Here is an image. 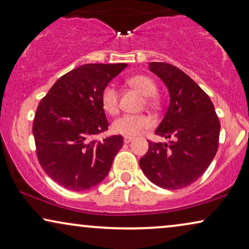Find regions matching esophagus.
Segmentation results:
<instances>
[{
	"label": "esophagus",
	"instance_id": "esophagus-1",
	"mask_svg": "<svg viewBox=\"0 0 249 249\" xmlns=\"http://www.w3.org/2000/svg\"><path fill=\"white\" fill-rule=\"evenodd\" d=\"M134 141V137H130V136H124V142L125 144H129V142Z\"/></svg>",
	"mask_w": 249,
	"mask_h": 249
}]
</instances>
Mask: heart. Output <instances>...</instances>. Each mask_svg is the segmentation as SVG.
I'll list each match as a JSON object with an SVG mask.
<instances>
[{
    "label": "heart",
    "instance_id": "1",
    "mask_svg": "<svg viewBox=\"0 0 249 249\" xmlns=\"http://www.w3.org/2000/svg\"><path fill=\"white\" fill-rule=\"evenodd\" d=\"M128 84L131 87L141 91L144 96L148 97L147 103L149 105H156L158 100L154 97L156 94V84L151 78L144 74L132 76L128 79ZM102 107L108 114H115L119 107L118 89L114 84H108L101 94ZM152 125V121L147 115L144 114H124L113 122V131L124 136H137L142 134L145 129Z\"/></svg>",
    "mask_w": 249,
    "mask_h": 249
}]
</instances>
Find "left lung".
Wrapping results in <instances>:
<instances>
[{"instance_id": "1", "label": "left lung", "mask_w": 249, "mask_h": 249, "mask_svg": "<svg viewBox=\"0 0 249 249\" xmlns=\"http://www.w3.org/2000/svg\"><path fill=\"white\" fill-rule=\"evenodd\" d=\"M148 68L170 95L168 110L155 134L172 141L149 142L139 165L156 186L183 188L196 181L213 161L219 146V118L209 95L179 68L164 62H151Z\"/></svg>"}]
</instances>
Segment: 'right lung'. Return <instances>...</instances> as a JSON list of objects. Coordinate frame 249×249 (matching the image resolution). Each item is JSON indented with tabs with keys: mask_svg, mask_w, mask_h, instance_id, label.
<instances>
[{
	"mask_svg": "<svg viewBox=\"0 0 249 249\" xmlns=\"http://www.w3.org/2000/svg\"><path fill=\"white\" fill-rule=\"evenodd\" d=\"M124 68L125 63L78 67L59 78L37 107V158L47 176L66 189L80 192L103 181L124 145L121 135L101 142L95 137L108 128L102 91Z\"/></svg>",
	"mask_w": 249,
	"mask_h": 249,
	"instance_id": "1",
	"label": "right lung"
}]
</instances>
